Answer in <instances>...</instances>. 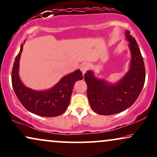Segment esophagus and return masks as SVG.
Wrapping results in <instances>:
<instances>
[{
    "label": "esophagus",
    "instance_id": "esophagus-1",
    "mask_svg": "<svg viewBox=\"0 0 157 157\" xmlns=\"http://www.w3.org/2000/svg\"><path fill=\"white\" fill-rule=\"evenodd\" d=\"M89 68H90V66H89V64L88 63H83L81 66L80 69H81V72L83 73V74H84L85 73H86V71L89 70Z\"/></svg>",
    "mask_w": 157,
    "mask_h": 157
}]
</instances>
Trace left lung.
Listing matches in <instances>:
<instances>
[{
    "instance_id": "1",
    "label": "left lung",
    "mask_w": 157,
    "mask_h": 157,
    "mask_svg": "<svg viewBox=\"0 0 157 157\" xmlns=\"http://www.w3.org/2000/svg\"><path fill=\"white\" fill-rule=\"evenodd\" d=\"M131 52L128 72L116 83L96 78L92 71H87L84 79L87 84V97L91 109L99 115H110L130 107L139 96L145 83V66L136 39L125 31Z\"/></svg>"
}]
</instances>
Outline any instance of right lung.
<instances>
[{
    "mask_svg": "<svg viewBox=\"0 0 157 157\" xmlns=\"http://www.w3.org/2000/svg\"><path fill=\"white\" fill-rule=\"evenodd\" d=\"M23 44L14 61L12 68V86L16 97L28 111L42 116L56 117L68 108L72 90L76 81L82 80V73L76 70L60 79L52 88L46 91H35L24 86L19 76V60Z\"/></svg>",
    "mask_w": 157,
    "mask_h": 157,
    "instance_id": "right-lung-1",
    "label": "right lung"
}]
</instances>
